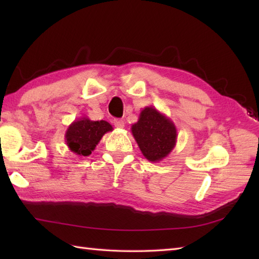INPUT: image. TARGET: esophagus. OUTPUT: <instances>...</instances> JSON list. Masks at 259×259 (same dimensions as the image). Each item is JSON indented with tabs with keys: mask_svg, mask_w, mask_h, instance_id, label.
<instances>
[{
	"mask_svg": "<svg viewBox=\"0 0 259 259\" xmlns=\"http://www.w3.org/2000/svg\"><path fill=\"white\" fill-rule=\"evenodd\" d=\"M113 124H114V126H117V128H119V129H122L123 126H124V122H123L122 120H120V119H115L113 121Z\"/></svg>",
	"mask_w": 259,
	"mask_h": 259,
	"instance_id": "34e87169",
	"label": "esophagus"
}]
</instances>
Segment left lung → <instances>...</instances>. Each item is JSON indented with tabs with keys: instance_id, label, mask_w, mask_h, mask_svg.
<instances>
[{
	"instance_id": "8db88e82",
	"label": "left lung",
	"mask_w": 259,
	"mask_h": 259,
	"mask_svg": "<svg viewBox=\"0 0 259 259\" xmlns=\"http://www.w3.org/2000/svg\"><path fill=\"white\" fill-rule=\"evenodd\" d=\"M131 133L142 155L150 162H159L168 157L178 137L172 121L153 107L141 110L138 121L131 125Z\"/></svg>"
}]
</instances>
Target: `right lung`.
Here are the masks:
<instances>
[{"mask_svg":"<svg viewBox=\"0 0 259 259\" xmlns=\"http://www.w3.org/2000/svg\"><path fill=\"white\" fill-rule=\"evenodd\" d=\"M112 130V125L107 121H92L88 117H81L68 126L65 144L76 156H90L102 137Z\"/></svg>","mask_w":259,"mask_h":259,"instance_id":"obj_1","label":"right lung"}]
</instances>
